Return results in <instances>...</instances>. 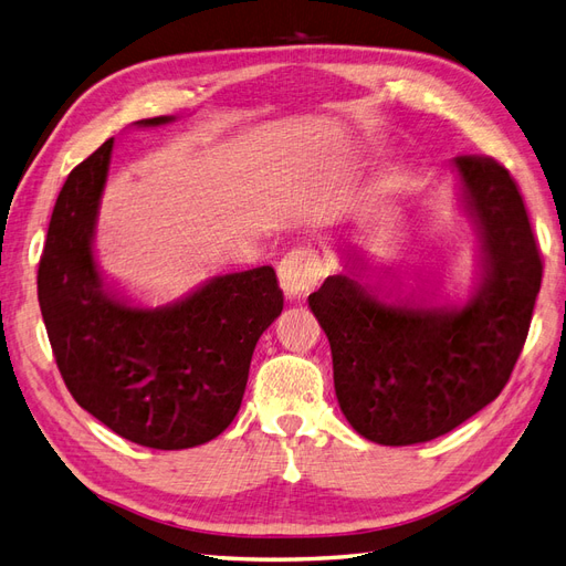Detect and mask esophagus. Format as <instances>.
<instances>
[{"mask_svg":"<svg viewBox=\"0 0 566 566\" xmlns=\"http://www.w3.org/2000/svg\"><path fill=\"white\" fill-rule=\"evenodd\" d=\"M323 276V256L312 245H300L290 250L279 264V281L290 300L310 295V290Z\"/></svg>","mask_w":566,"mask_h":566,"instance_id":"1","label":"esophagus"}]
</instances>
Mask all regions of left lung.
Returning a JSON list of instances; mask_svg holds the SVG:
<instances>
[{
    "label": "left lung",
    "instance_id": "1",
    "mask_svg": "<svg viewBox=\"0 0 566 566\" xmlns=\"http://www.w3.org/2000/svg\"><path fill=\"white\" fill-rule=\"evenodd\" d=\"M453 167L482 252V279L465 304L434 306L364 283L368 264L358 254L310 295L331 342L342 413L382 447L432 441L499 397L541 290V254L515 179L484 156H458Z\"/></svg>",
    "mask_w": 566,
    "mask_h": 566
}]
</instances>
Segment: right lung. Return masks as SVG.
<instances>
[{
  "instance_id": "add662e5",
  "label": "right lung",
  "mask_w": 566,
  "mask_h": 566,
  "mask_svg": "<svg viewBox=\"0 0 566 566\" xmlns=\"http://www.w3.org/2000/svg\"><path fill=\"white\" fill-rule=\"evenodd\" d=\"M169 123L175 115L134 125ZM113 146L82 160L56 198L38 271L42 318L63 382L87 413L139 447L193 449L235 418L283 293L271 266L214 276L156 310L111 290L94 235Z\"/></svg>"
}]
</instances>
